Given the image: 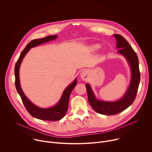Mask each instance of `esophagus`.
<instances>
[{"label": "esophagus", "mask_w": 152, "mask_h": 152, "mask_svg": "<svg viewBox=\"0 0 152 152\" xmlns=\"http://www.w3.org/2000/svg\"><path fill=\"white\" fill-rule=\"evenodd\" d=\"M80 77L81 79L83 80V81H86V80L88 79V72L86 70H83L81 73H80Z\"/></svg>", "instance_id": "obj_1"}]
</instances>
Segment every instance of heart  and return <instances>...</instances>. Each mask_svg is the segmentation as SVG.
<instances>
[{"label":"heart","mask_w":152,"mask_h":152,"mask_svg":"<svg viewBox=\"0 0 152 152\" xmlns=\"http://www.w3.org/2000/svg\"><path fill=\"white\" fill-rule=\"evenodd\" d=\"M99 48H100V46H99V45H93V46H92V48H93V49H94V50H97V49H98Z\"/></svg>","instance_id":"b5f03b06"}]
</instances>
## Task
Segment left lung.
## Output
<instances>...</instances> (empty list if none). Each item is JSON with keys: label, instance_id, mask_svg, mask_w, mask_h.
Masks as SVG:
<instances>
[{"label": "left lung", "instance_id": "1", "mask_svg": "<svg viewBox=\"0 0 152 152\" xmlns=\"http://www.w3.org/2000/svg\"><path fill=\"white\" fill-rule=\"evenodd\" d=\"M114 36L117 40V48L120 49L117 52L126 58L131 69V80L126 94L115 102L99 100L95 97L90 85L88 83L85 85L88 101L93 110L99 114L106 115L117 114L131 106L135 99L140 82L139 62L137 53L122 35L114 34Z\"/></svg>", "mask_w": 152, "mask_h": 152}]
</instances>
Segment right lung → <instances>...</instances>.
<instances>
[{"mask_svg":"<svg viewBox=\"0 0 152 152\" xmlns=\"http://www.w3.org/2000/svg\"><path fill=\"white\" fill-rule=\"evenodd\" d=\"M58 37L55 35H49L45 38L40 39H35L29 42L23 50L21 52L15 66L14 73H15V85L16 90L20 96L26 110L34 117L48 121H57L62 119L66 115L68 107L69 101L71 92L75 88L77 83V79L70 83L64 91L62 95L58 102V103L54 106L49 108H41L34 104L25 95L20 86V79H19V69L20 64L26 54L28 52L31 48L38 46L44 42L53 40Z\"/></svg>","mask_w":152,"mask_h":152,"instance_id":"1","label":"right lung"}]
</instances>
